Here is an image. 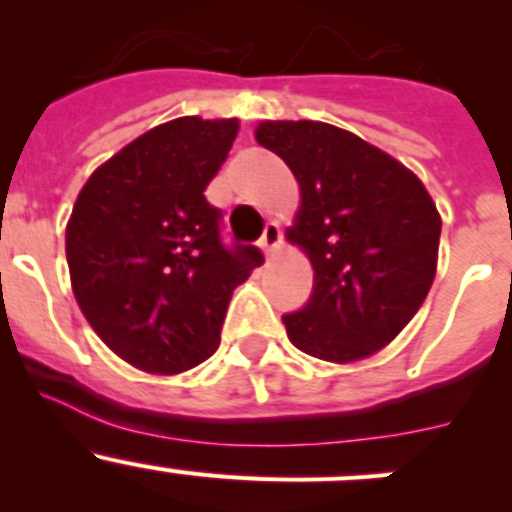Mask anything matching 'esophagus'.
I'll use <instances>...</instances> for the list:
<instances>
[{"mask_svg": "<svg viewBox=\"0 0 512 512\" xmlns=\"http://www.w3.org/2000/svg\"><path fill=\"white\" fill-rule=\"evenodd\" d=\"M260 247H262V252H265L267 257H272L277 250H280V247H282V230H280V225L270 223V225L265 227V235H262Z\"/></svg>", "mask_w": 512, "mask_h": 512, "instance_id": "esophagus-1", "label": "esophagus"}]
</instances>
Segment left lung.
Wrapping results in <instances>:
<instances>
[{
  "mask_svg": "<svg viewBox=\"0 0 512 512\" xmlns=\"http://www.w3.org/2000/svg\"><path fill=\"white\" fill-rule=\"evenodd\" d=\"M255 141L299 183L285 237L307 255L314 289L285 314L299 352L352 364L389 347L433 285L441 215L426 185L381 148L322 121H262Z\"/></svg>",
  "mask_w": 512,
  "mask_h": 512,
  "instance_id": "8db88e82",
  "label": "left lung"
}]
</instances>
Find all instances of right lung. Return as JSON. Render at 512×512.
I'll return each instance as SVG.
<instances>
[{
	"label": "right lung",
	"mask_w": 512,
	"mask_h": 512,
	"mask_svg": "<svg viewBox=\"0 0 512 512\" xmlns=\"http://www.w3.org/2000/svg\"><path fill=\"white\" fill-rule=\"evenodd\" d=\"M237 118L183 116L101 163L66 223L71 289L113 354L173 376L215 354L237 285L262 265L257 247L227 250L210 180Z\"/></svg>",
	"instance_id": "obj_1"
}]
</instances>
